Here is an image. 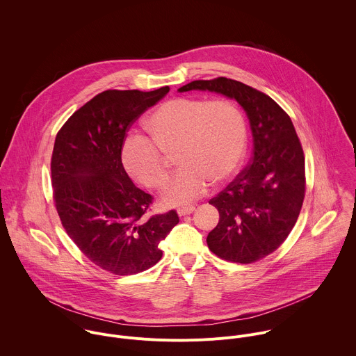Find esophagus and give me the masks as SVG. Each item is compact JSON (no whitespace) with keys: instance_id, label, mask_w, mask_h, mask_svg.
<instances>
[{"instance_id":"34e87169","label":"esophagus","mask_w":356,"mask_h":356,"mask_svg":"<svg viewBox=\"0 0 356 356\" xmlns=\"http://www.w3.org/2000/svg\"><path fill=\"white\" fill-rule=\"evenodd\" d=\"M195 211L193 205H188V207H181L178 208V215L179 216H185V215H191Z\"/></svg>"}]
</instances>
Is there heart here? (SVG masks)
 <instances>
[{
	"label": "heart",
	"instance_id": "obj_1",
	"mask_svg": "<svg viewBox=\"0 0 356 356\" xmlns=\"http://www.w3.org/2000/svg\"><path fill=\"white\" fill-rule=\"evenodd\" d=\"M145 126L149 137H126L122 163L130 175L153 189L167 178V154L177 152L181 167L163 189L165 205L193 202L207 192L209 182L227 181L247 151L245 116L230 100L171 99L153 111Z\"/></svg>",
	"mask_w": 356,
	"mask_h": 356
}]
</instances>
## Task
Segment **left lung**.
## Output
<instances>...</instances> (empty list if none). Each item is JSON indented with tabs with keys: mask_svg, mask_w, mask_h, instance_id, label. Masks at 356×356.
<instances>
[{
	"mask_svg": "<svg viewBox=\"0 0 356 356\" xmlns=\"http://www.w3.org/2000/svg\"><path fill=\"white\" fill-rule=\"evenodd\" d=\"M195 89L236 99L248 115L252 160L209 200L219 211V223L207 244L227 261L254 263L286 240L299 218L305 195L302 143L289 115L263 92L225 76L193 81L179 92Z\"/></svg>",
	"mask_w": 356,
	"mask_h": 356,
	"instance_id": "8db88e82",
	"label": "left lung"
}]
</instances>
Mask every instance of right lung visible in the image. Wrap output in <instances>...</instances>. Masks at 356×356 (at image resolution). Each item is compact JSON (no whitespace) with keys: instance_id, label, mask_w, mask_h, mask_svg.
Instances as JSON below:
<instances>
[{"instance_id":"obj_1","label":"right lung","mask_w":356,"mask_h":356,"mask_svg":"<svg viewBox=\"0 0 356 356\" xmlns=\"http://www.w3.org/2000/svg\"><path fill=\"white\" fill-rule=\"evenodd\" d=\"M168 92L105 90L75 111L54 140L51 179L61 225L82 254L115 275L154 266L160 241L179 222L175 209L149 215L153 196L122 163L129 129Z\"/></svg>"}]
</instances>
